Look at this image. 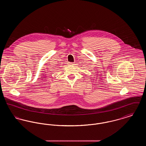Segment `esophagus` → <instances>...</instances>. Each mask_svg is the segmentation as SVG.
Masks as SVG:
<instances>
[{
  "mask_svg": "<svg viewBox=\"0 0 146 146\" xmlns=\"http://www.w3.org/2000/svg\"><path fill=\"white\" fill-rule=\"evenodd\" d=\"M69 64L70 66H74V62H69Z\"/></svg>",
  "mask_w": 146,
  "mask_h": 146,
  "instance_id": "1",
  "label": "esophagus"
}]
</instances>
